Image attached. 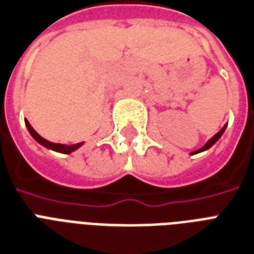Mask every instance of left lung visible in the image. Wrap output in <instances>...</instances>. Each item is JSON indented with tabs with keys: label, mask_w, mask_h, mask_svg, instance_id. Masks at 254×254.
Here are the masks:
<instances>
[{
	"label": "left lung",
	"mask_w": 254,
	"mask_h": 254,
	"mask_svg": "<svg viewBox=\"0 0 254 254\" xmlns=\"http://www.w3.org/2000/svg\"><path fill=\"white\" fill-rule=\"evenodd\" d=\"M225 128H227V125L224 126L223 128L220 129L219 132L216 133L215 136H212V137H211V139H209V140H208V141H207V143H205V145H202L201 148H198V149H196V151H193V152H190V155L198 154V152H202V151H207V149H208V148H211L212 145L215 144L216 141L219 140L220 137H221V135H223V133H224V131H225Z\"/></svg>",
	"instance_id": "left-lung-1"
}]
</instances>
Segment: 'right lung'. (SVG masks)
Listing matches in <instances>:
<instances>
[{"label":"right lung","mask_w":254,"mask_h":254,"mask_svg":"<svg viewBox=\"0 0 254 254\" xmlns=\"http://www.w3.org/2000/svg\"><path fill=\"white\" fill-rule=\"evenodd\" d=\"M25 125H26L27 129H29V132L33 137H34L35 140L38 141L39 144L45 145L46 148L49 149H53V151H57V152H62V154H71L72 151H75L80 147V145L83 144V143H76V144H72V145H66V144H60V143H52V141L46 140V139H43L41 135H39L37 131H35L33 127L30 126V123L27 121H25Z\"/></svg>","instance_id":"obj_1"}]
</instances>
